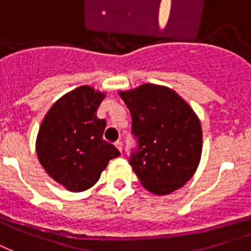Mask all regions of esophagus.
<instances>
[{"instance_id":"obj_1","label":"esophagus","mask_w":251,"mask_h":251,"mask_svg":"<svg viewBox=\"0 0 251 251\" xmlns=\"http://www.w3.org/2000/svg\"><path fill=\"white\" fill-rule=\"evenodd\" d=\"M115 146H116V148H118L120 152L123 151V141L122 140H118V141H115Z\"/></svg>"}]
</instances>
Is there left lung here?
<instances>
[{"instance_id":"8db88e82","label":"left lung","mask_w":251,"mask_h":251,"mask_svg":"<svg viewBox=\"0 0 251 251\" xmlns=\"http://www.w3.org/2000/svg\"><path fill=\"white\" fill-rule=\"evenodd\" d=\"M132 118L135 147L127 156L143 186L169 195L193 176L202 148L199 118L171 88L143 84L122 92Z\"/></svg>"}]
</instances>
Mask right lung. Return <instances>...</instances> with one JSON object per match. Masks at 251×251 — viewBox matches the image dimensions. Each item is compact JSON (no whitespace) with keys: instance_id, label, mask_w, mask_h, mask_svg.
Returning a JSON list of instances; mask_svg holds the SVG:
<instances>
[{"instance_id":"right-lung-1","label":"right lung","mask_w":251,"mask_h":251,"mask_svg":"<svg viewBox=\"0 0 251 251\" xmlns=\"http://www.w3.org/2000/svg\"><path fill=\"white\" fill-rule=\"evenodd\" d=\"M104 95L88 86L55 101L37 137L38 159L50 176L71 192L88 189L120 152L103 139L107 126L97 116Z\"/></svg>"}]
</instances>
